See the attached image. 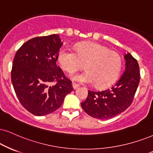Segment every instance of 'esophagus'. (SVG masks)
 <instances>
[{
    "mask_svg": "<svg viewBox=\"0 0 153 153\" xmlns=\"http://www.w3.org/2000/svg\"><path fill=\"white\" fill-rule=\"evenodd\" d=\"M71 85H72V87H73L74 89H76V88H78L79 86L78 85V84H76V83H74V82H72V84H71Z\"/></svg>",
    "mask_w": 153,
    "mask_h": 153,
    "instance_id": "obj_1",
    "label": "esophagus"
}]
</instances>
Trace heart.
Wrapping results in <instances>:
<instances>
[{
  "label": "heart",
  "mask_w": 153,
  "mask_h": 153,
  "mask_svg": "<svg viewBox=\"0 0 153 153\" xmlns=\"http://www.w3.org/2000/svg\"><path fill=\"white\" fill-rule=\"evenodd\" d=\"M75 52L62 48L57 54V62L64 70L73 73L82 69L86 71L72 74L76 82L91 84L98 88L111 86L117 79L122 67V59L117 52L98 43H79L74 47Z\"/></svg>",
  "instance_id": "obj_1"
}]
</instances>
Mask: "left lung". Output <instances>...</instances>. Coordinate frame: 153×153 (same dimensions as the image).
Wrapping results in <instances>:
<instances>
[{
  "label": "left lung",
  "instance_id": "1",
  "mask_svg": "<svg viewBox=\"0 0 153 153\" xmlns=\"http://www.w3.org/2000/svg\"><path fill=\"white\" fill-rule=\"evenodd\" d=\"M124 59L125 71L116 84L103 91H88L85 101L81 103L90 116L108 119L123 112L131 104L140 82L139 65L129 52L124 55Z\"/></svg>",
  "mask_w": 153,
  "mask_h": 153
}]
</instances>
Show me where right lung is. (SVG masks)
I'll list each match as a JSON object with an SVG mask.
<instances>
[{
  "mask_svg": "<svg viewBox=\"0 0 153 153\" xmlns=\"http://www.w3.org/2000/svg\"><path fill=\"white\" fill-rule=\"evenodd\" d=\"M62 45L56 34L34 37L15 55L11 71L13 88L22 106L35 116L55 111L73 90L71 82L56 64ZM53 82H56L54 85Z\"/></svg>",
  "mask_w": 153,
  "mask_h": 153,
  "instance_id": "1",
  "label": "right lung"
}]
</instances>
